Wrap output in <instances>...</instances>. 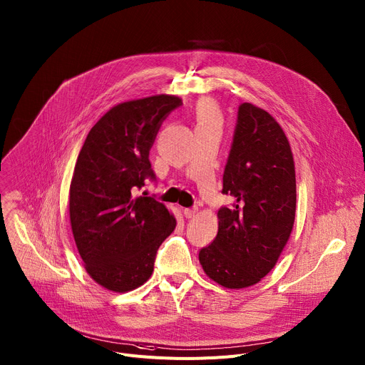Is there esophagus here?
<instances>
[{
    "mask_svg": "<svg viewBox=\"0 0 365 365\" xmlns=\"http://www.w3.org/2000/svg\"><path fill=\"white\" fill-rule=\"evenodd\" d=\"M198 212V208L197 207H192V208H185L183 210V214H185V217L186 218H192V217H195V214Z\"/></svg>",
    "mask_w": 365,
    "mask_h": 365,
    "instance_id": "34e87169",
    "label": "esophagus"
}]
</instances>
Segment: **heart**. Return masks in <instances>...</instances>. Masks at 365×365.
<instances>
[{
    "label": "heart",
    "mask_w": 365,
    "mask_h": 365,
    "mask_svg": "<svg viewBox=\"0 0 365 365\" xmlns=\"http://www.w3.org/2000/svg\"><path fill=\"white\" fill-rule=\"evenodd\" d=\"M197 126H204L210 123H218V115L214 106L208 101H201L195 111Z\"/></svg>",
    "instance_id": "heart-1"
}]
</instances>
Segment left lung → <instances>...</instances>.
<instances>
[{"label": "left lung", "instance_id": "8db88e82", "mask_svg": "<svg viewBox=\"0 0 365 365\" xmlns=\"http://www.w3.org/2000/svg\"><path fill=\"white\" fill-rule=\"evenodd\" d=\"M230 208L217 212L218 232L200 251L205 274L227 289L258 283L276 265L294 229L297 179L289 140L272 114L239 106L223 175Z\"/></svg>", "mask_w": 365, "mask_h": 365}]
</instances>
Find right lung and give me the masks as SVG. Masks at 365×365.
<instances>
[{"label": "right lung", "instance_id": "right-lung-1", "mask_svg": "<svg viewBox=\"0 0 365 365\" xmlns=\"http://www.w3.org/2000/svg\"><path fill=\"white\" fill-rule=\"evenodd\" d=\"M179 106V96L165 93L117 104L79 153L68 197L71 232L85 270L111 292L147 282L160 245L176 227L164 204L136 190L155 179L150 150L163 120Z\"/></svg>", "mask_w": 365, "mask_h": 365}]
</instances>
